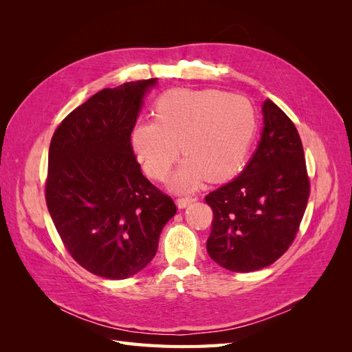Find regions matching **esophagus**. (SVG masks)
I'll return each instance as SVG.
<instances>
[{
    "instance_id": "esophagus-1",
    "label": "esophagus",
    "mask_w": 352,
    "mask_h": 352,
    "mask_svg": "<svg viewBox=\"0 0 352 352\" xmlns=\"http://www.w3.org/2000/svg\"><path fill=\"white\" fill-rule=\"evenodd\" d=\"M194 201H195V198H192V197H179V198L176 199V204H177L179 208H185V207H188L189 204H192Z\"/></svg>"
}]
</instances>
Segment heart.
<instances>
[{
    "instance_id": "b5f03b06",
    "label": "heart",
    "mask_w": 352,
    "mask_h": 352,
    "mask_svg": "<svg viewBox=\"0 0 352 352\" xmlns=\"http://www.w3.org/2000/svg\"><path fill=\"white\" fill-rule=\"evenodd\" d=\"M257 129L252 104L219 89H172L155 102V119L135 122L131 145L145 173L163 180L180 150L186 160L170 180L190 190L204 177L212 182L242 167ZM181 148H178V144Z\"/></svg>"
}]
</instances>
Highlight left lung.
I'll use <instances>...</instances> for the list:
<instances>
[{
    "instance_id": "obj_1",
    "label": "left lung",
    "mask_w": 352,
    "mask_h": 352,
    "mask_svg": "<svg viewBox=\"0 0 352 352\" xmlns=\"http://www.w3.org/2000/svg\"><path fill=\"white\" fill-rule=\"evenodd\" d=\"M264 127L250 163L232 182L212 190L207 239L210 257L230 272L273 264L291 247L310 197L301 138L273 101L263 104Z\"/></svg>"
}]
</instances>
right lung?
<instances>
[{
    "instance_id": "1",
    "label": "right lung",
    "mask_w": 352,
    "mask_h": 352,
    "mask_svg": "<svg viewBox=\"0 0 352 352\" xmlns=\"http://www.w3.org/2000/svg\"><path fill=\"white\" fill-rule=\"evenodd\" d=\"M157 79L105 88L74 109L50 144L45 199L66 250L83 269L127 279L150 263L176 214L172 197L136 162L131 131Z\"/></svg>"
}]
</instances>
